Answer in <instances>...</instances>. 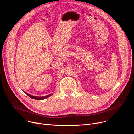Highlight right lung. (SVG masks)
<instances>
[{
    "label": "right lung",
    "instance_id": "1",
    "mask_svg": "<svg viewBox=\"0 0 134 134\" xmlns=\"http://www.w3.org/2000/svg\"><path fill=\"white\" fill-rule=\"evenodd\" d=\"M26 94L29 96L30 98H32V99H37V100H41V99H46L47 98H48V97L51 96L52 94H50V95H47L46 96H43V97H37V96H31L29 94H28V93H26Z\"/></svg>",
    "mask_w": 134,
    "mask_h": 134
}]
</instances>
